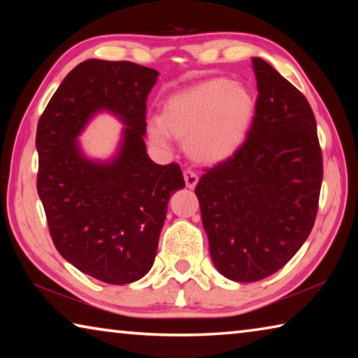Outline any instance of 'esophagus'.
I'll return each instance as SVG.
<instances>
[{
    "label": "esophagus",
    "instance_id": "1",
    "mask_svg": "<svg viewBox=\"0 0 358 358\" xmlns=\"http://www.w3.org/2000/svg\"><path fill=\"white\" fill-rule=\"evenodd\" d=\"M183 177H185V183L186 187H189V189H194V187L197 186L199 183V177L192 171H185L183 172Z\"/></svg>",
    "mask_w": 358,
    "mask_h": 358
}]
</instances>
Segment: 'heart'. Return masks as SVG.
Masks as SVG:
<instances>
[{
	"mask_svg": "<svg viewBox=\"0 0 358 358\" xmlns=\"http://www.w3.org/2000/svg\"><path fill=\"white\" fill-rule=\"evenodd\" d=\"M254 112L256 98L248 85L210 78L167 98L159 121L150 126V137L157 145L169 136L185 141L194 161L220 164L245 143Z\"/></svg>",
	"mask_w": 358,
	"mask_h": 358,
	"instance_id": "1",
	"label": "heart"
}]
</instances>
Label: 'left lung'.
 <instances>
[{"mask_svg":"<svg viewBox=\"0 0 358 358\" xmlns=\"http://www.w3.org/2000/svg\"><path fill=\"white\" fill-rule=\"evenodd\" d=\"M256 115L245 143L196 186L210 256L227 280L276 273L305 243L317 215L322 151L316 118L292 83L252 58Z\"/></svg>","mask_w":358,"mask_h":358,"instance_id":"left-lung-1","label":"left lung"}]
</instances>
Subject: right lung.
I'll use <instances>...</instances> for the list:
<instances>
[{
  "mask_svg": "<svg viewBox=\"0 0 358 358\" xmlns=\"http://www.w3.org/2000/svg\"><path fill=\"white\" fill-rule=\"evenodd\" d=\"M157 76L131 62L87 59L64 77L38 123V194L53 243L76 268L107 284L148 273L169 199L185 187L180 166L156 164L143 142ZM99 111L125 124L107 162L90 160L78 143Z\"/></svg>",
  "mask_w": 358,
  "mask_h": 358,
  "instance_id": "right-lung-1",
  "label": "right lung"
}]
</instances>
